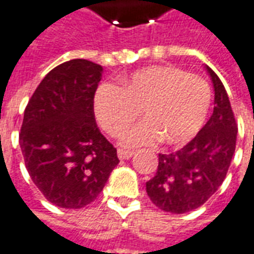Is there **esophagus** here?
I'll use <instances>...</instances> for the list:
<instances>
[{
	"label": "esophagus",
	"instance_id": "34e87169",
	"mask_svg": "<svg viewBox=\"0 0 254 254\" xmlns=\"http://www.w3.org/2000/svg\"><path fill=\"white\" fill-rule=\"evenodd\" d=\"M132 156V152L130 150H124V149H118V157L120 160H127Z\"/></svg>",
	"mask_w": 254,
	"mask_h": 254
}]
</instances>
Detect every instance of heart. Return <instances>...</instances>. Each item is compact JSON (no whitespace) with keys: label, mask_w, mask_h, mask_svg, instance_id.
I'll return each mask as SVG.
<instances>
[{"label":"heart","mask_w":254,"mask_h":254,"mask_svg":"<svg viewBox=\"0 0 254 254\" xmlns=\"http://www.w3.org/2000/svg\"><path fill=\"white\" fill-rule=\"evenodd\" d=\"M212 102L209 83L172 65H150L122 79L120 86L101 84L93 109L98 124L118 136L139 115L145 120L122 136L126 146H150L163 141L167 146L186 145L206 122Z\"/></svg>","instance_id":"heart-1"}]
</instances>
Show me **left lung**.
Listing matches in <instances>:
<instances>
[{
    "mask_svg": "<svg viewBox=\"0 0 254 254\" xmlns=\"http://www.w3.org/2000/svg\"><path fill=\"white\" fill-rule=\"evenodd\" d=\"M213 89V113L188 145L170 154H159L157 172L146 182V193L164 212L186 213L205 204L227 175L238 126L227 91L216 73L206 66Z\"/></svg>",
    "mask_w": 254,
    "mask_h": 254,
    "instance_id": "obj_1",
    "label": "left lung"
}]
</instances>
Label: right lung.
Instances as JSON below:
<instances>
[{
    "label": "right lung",
    "instance_id": "right-lung-1",
    "mask_svg": "<svg viewBox=\"0 0 254 254\" xmlns=\"http://www.w3.org/2000/svg\"><path fill=\"white\" fill-rule=\"evenodd\" d=\"M102 66L75 59L53 68L31 95L19 143L32 182L56 206L91 204L119 164L95 123L93 100Z\"/></svg>",
    "mask_w": 254,
    "mask_h": 254
}]
</instances>
